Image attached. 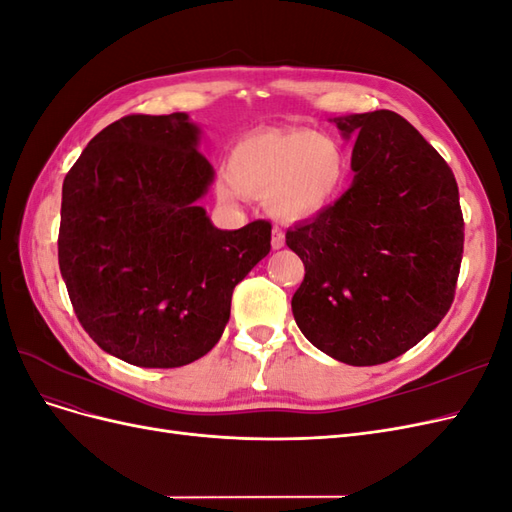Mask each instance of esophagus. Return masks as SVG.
<instances>
[{
    "label": "esophagus",
    "mask_w": 512,
    "mask_h": 512,
    "mask_svg": "<svg viewBox=\"0 0 512 512\" xmlns=\"http://www.w3.org/2000/svg\"><path fill=\"white\" fill-rule=\"evenodd\" d=\"M284 243H286L284 230H282L280 226H275V228H273V232H271V245H273V250H282Z\"/></svg>",
    "instance_id": "obj_1"
}]
</instances>
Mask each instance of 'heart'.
<instances>
[{"label": "heart", "mask_w": 512, "mask_h": 512, "mask_svg": "<svg viewBox=\"0 0 512 512\" xmlns=\"http://www.w3.org/2000/svg\"><path fill=\"white\" fill-rule=\"evenodd\" d=\"M346 153L337 138L312 130H262L230 149L218 198L235 205L243 196L267 198L284 220L309 218L327 207L346 179Z\"/></svg>", "instance_id": "obj_1"}]
</instances>
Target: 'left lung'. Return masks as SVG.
Returning a JSON list of instances; mask_svg holds the SVG:
<instances>
[{
  "instance_id": "1",
  "label": "left lung",
  "mask_w": 512,
  "mask_h": 512,
  "mask_svg": "<svg viewBox=\"0 0 512 512\" xmlns=\"http://www.w3.org/2000/svg\"><path fill=\"white\" fill-rule=\"evenodd\" d=\"M352 149L350 190L286 232L305 265L292 297L301 333L346 365H380L433 331L455 299L463 213L451 166L393 111L335 119Z\"/></svg>"
}]
</instances>
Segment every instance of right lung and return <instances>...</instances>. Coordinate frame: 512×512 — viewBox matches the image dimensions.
<instances>
[{
    "instance_id": "add662e5",
    "label": "right lung",
    "mask_w": 512,
    "mask_h": 512,
    "mask_svg": "<svg viewBox=\"0 0 512 512\" xmlns=\"http://www.w3.org/2000/svg\"><path fill=\"white\" fill-rule=\"evenodd\" d=\"M213 181L185 113L128 115L91 138L61 190L59 271L108 354L181 367L220 342L232 290L271 250V224H211Z\"/></svg>"
}]
</instances>
